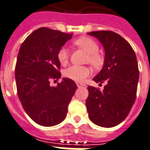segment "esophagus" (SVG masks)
<instances>
[{"label": "esophagus", "instance_id": "obj_1", "mask_svg": "<svg viewBox=\"0 0 150 150\" xmlns=\"http://www.w3.org/2000/svg\"><path fill=\"white\" fill-rule=\"evenodd\" d=\"M77 87H83V86H85V85H84L83 83H81V82H77Z\"/></svg>", "mask_w": 150, "mask_h": 150}]
</instances>
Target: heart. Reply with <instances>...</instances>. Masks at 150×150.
I'll return each instance as SVG.
<instances>
[{"instance_id": "1", "label": "heart", "mask_w": 150, "mask_h": 150, "mask_svg": "<svg viewBox=\"0 0 150 150\" xmlns=\"http://www.w3.org/2000/svg\"><path fill=\"white\" fill-rule=\"evenodd\" d=\"M73 44L87 53L86 62L98 69L103 65L104 56L98 50V45L94 39L90 37L83 36L73 41ZM57 59L62 65H65L69 59V52L66 47H61L57 52ZM90 74V69L86 66L72 65L64 70V76L75 81H82Z\"/></svg>"}]
</instances>
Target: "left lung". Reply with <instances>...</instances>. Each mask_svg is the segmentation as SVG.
Returning <instances> with one entry per match:
<instances>
[{
  "label": "left lung",
  "instance_id": "obj_1",
  "mask_svg": "<svg viewBox=\"0 0 150 150\" xmlns=\"http://www.w3.org/2000/svg\"><path fill=\"white\" fill-rule=\"evenodd\" d=\"M88 34L98 39L105 50L103 68L93 80L107 81V85L103 91L87 87V111L94 124L111 128L125 120L136 100L139 79L137 56L128 41L117 33L99 30Z\"/></svg>",
  "mask_w": 150,
  "mask_h": 150
}]
</instances>
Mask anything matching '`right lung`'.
Masks as SVG:
<instances>
[{"label": "right lung", "instance_id": "add662e5", "mask_svg": "<svg viewBox=\"0 0 150 150\" xmlns=\"http://www.w3.org/2000/svg\"><path fill=\"white\" fill-rule=\"evenodd\" d=\"M73 34L41 27L26 37L19 49L15 66L18 95L26 114L44 127L60 124L77 90L71 79L63 78L56 86L50 80L61 77L57 52Z\"/></svg>", "mask_w": 150, "mask_h": 150}]
</instances>
